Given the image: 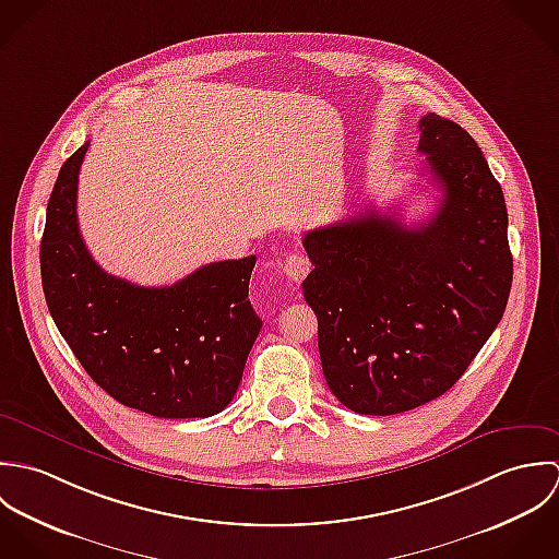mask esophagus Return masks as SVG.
I'll return each mask as SVG.
<instances>
[{"instance_id": "1", "label": "esophagus", "mask_w": 559, "mask_h": 559, "mask_svg": "<svg viewBox=\"0 0 559 559\" xmlns=\"http://www.w3.org/2000/svg\"><path fill=\"white\" fill-rule=\"evenodd\" d=\"M281 265H283V272H285L294 283H300V281L309 274V270H311L309 259H307L302 252H298V250L289 252V254L283 259Z\"/></svg>"}]
</instances>
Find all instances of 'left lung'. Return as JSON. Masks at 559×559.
Here are the masks:
<instances>
[{"mask_svg": "<svg viewBox=\"0 0 559 559\" xmlns=\"http://www.w3.org/2000/svg\"><path fill=\"white\" fill-rule=\"evenodd\" d=\"M419 131L441 190L428 223L369 210L302 237L322 369L358 415L441 397L501 322L512 287L508 210L477 142L439 114L421 116Z\"/></svg>", "mask_w": 559, "mask_h": 559, "instance_id": "obj_1", "label": "left lung"}]
</instances>
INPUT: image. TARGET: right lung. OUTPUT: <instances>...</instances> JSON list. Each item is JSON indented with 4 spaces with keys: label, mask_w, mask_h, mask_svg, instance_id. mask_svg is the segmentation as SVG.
I'll list each match as a JSON object with an SVG mask.
<instances>
[{
    "label": "right lung",
    "mask_w": 559,
    "mask_h": 559,
    "mask_svg": "<svg viewBox=\"0 0 559 559\" xmlns=\"http://www.w3.org/2000/svg\"><path fill=\"white\" fill-rule=\"evenodd\" d=\"M82 144L47 203L40 276L49 313L86 373L116 402L162 419L212 417L239 386L261 320L248 300L257 257L216 261L170 287L102 270L78 226Z\"/></svg>",
    "instance_id": "add662e5"
}]
</instances>
